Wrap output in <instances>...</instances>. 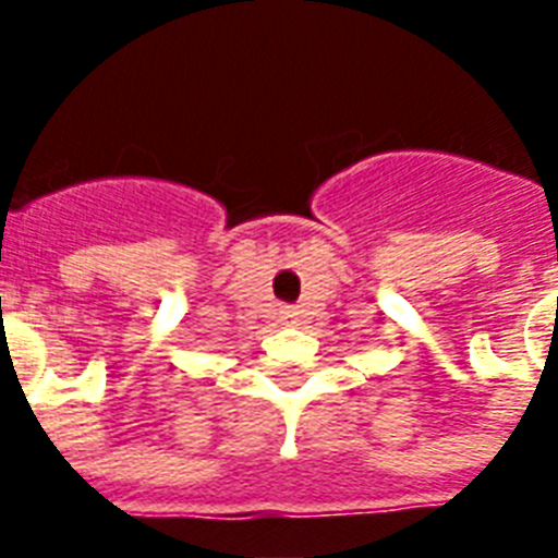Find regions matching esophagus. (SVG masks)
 <instances>
[{"label": "esophagus", "instance_id": "1", "mask_svg": "<svg viewBox=\"0 0 558 558\" xmlns=\"http://www.w3.org/2000/svg\"><path fill=\"white\" fill-rule=\"evenodd\" d=\"M295 318H298L295 310H287V313H283V322H295Z\"/></svg>", "mask_w": 558, "mask_h": 558}]
</instances>
